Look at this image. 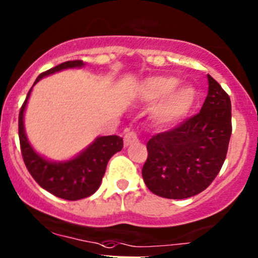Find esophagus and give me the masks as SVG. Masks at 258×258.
<instances>
[{
  "instance_id": "esophagus-1",
  "label": "esophagus",
  "mask_w": 258,
  "mask_h": 258,
  "mask_svg": "<svg viewBox=\"0 0 258 258\" xmlns=\"http://www.w3.org/2000/svg\"><path fill=\"white\" fill-rule=\"evenodd\" d=\"M138 142V136L134 131H128L123 137V143L124 147H130L132 144H136Z\"/></svg>"
}]
</instances>
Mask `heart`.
Here are the masks:
<instances>
[{
	"label": "heart",
	"instance_id": "b5f03b06",
	"mask_svg": "<svg viewBox=\"0 0 258 258\" xmlns=\"http://www.w3.org/2000/svg\"><path fill=\"white\" fill-rule=\"evenodd\" d=\"M179 84L174 76H153L144 79L137 94L146 103H154L151 116L158 126L168 127L180 122L188 115L196 101L197 93L192 86Z\"/></svg>",
	"mask_w": 258,
	"mask_h": 258
}]
</instances>
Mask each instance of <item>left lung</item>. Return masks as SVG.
<instances>
[{"mask_svg":"<svg viewBox=\"0 0 258 258\" xmlns=\"http://www.w3.org/2000/svg\"><path fill=\"white\" fill-rule=\"evenodd\" d=\"M208 95L198 114L147 143L142 169L153 194L183 200L205 191L224 164L231 136V103L225 90L207 75Z\"/></svg>","mask_w":258,"mask_h":258,"instance_id":"obj_1","label":"left lung"}]
</instances>
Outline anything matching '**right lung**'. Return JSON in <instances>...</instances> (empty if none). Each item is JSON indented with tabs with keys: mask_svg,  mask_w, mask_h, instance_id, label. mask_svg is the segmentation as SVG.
<instances>
[{
	"mask_svg": "<svg viewBox=\"0 0 258 258\" xmlns=\"http://www.w3.org/2000/svg\"><path fill=\"white\" fill-rule=\"evenodd\" d=\"M82 66H84V63L81 60L63 62L46 72L40 73L36 81L34 82L33 87L42 77H46L62 70L76 69V67ZM33 87L30 88L25 101L21 107L18 118V134L22 157H23L28 171L42 188L58 198L77 201L92 196L100 186L101 180L105 174L107 161L115 153L122 149V138L118 136H104V137L95 138L94 142L89 144L83 152L79 153L77 157L66 161H51L45 159L34 151L24 131V110Z\"/></svg>",
	"mask_w": 258,
	"mask_h": 258,
	"instance_id": "obj_1",
	"label": "right lung"
}]
</instances>
